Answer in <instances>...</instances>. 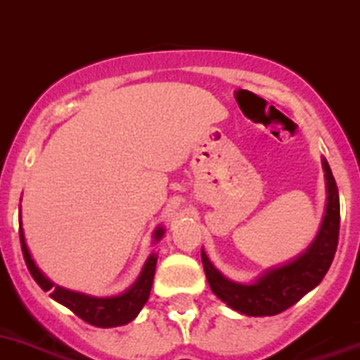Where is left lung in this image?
Segmentation results:
<instances>
[{"instance_id":"1","label":"left lung","mask_w":360,"mask_h":360,"mask_svg":"<svg viewBox=\"0 0 360 360\" xmlns=\"http://www.w3.org/2000/svg\"><path fill=\"white\" fill-rule=\"evenodd\" d=\"M326 179V212L316 232L304 252L282 265L267 269L256 276L252 282L241 283L226 278L217 271L208 259L207 252L201 249L205 274L212 292L231 309L247 316H273L288 307L295 306L302 297L322 282L333 262L340 229V203L337 183L331 174L328 161L322 159Z\"/></svg>"}]
</instances>
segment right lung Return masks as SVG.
I'll return each mask as SVG.
<instances>
[{"instance_id": "1", "label": "right lung", "mask_w": 360, "mask_h": 360, "mask_svg": "<svg viewBox=\"0 0 360 360\" xmlns=\"http://www.w3.org/2000/svg\"><path fill=\"white\" fill-rule=\"evenodd\" d=\"M165 226L159 225L153 231V243L161 241V238L165 236ZM20 241H21V250H23V258H25V264L31 271L32 278L36 280V283L40 285L44 291H51V298L56 300L58 304L65 306L68 309H71L77 316L87 322V324L96 326V328H117V326H124L131 322L135 316L141 313V309L146 304L148 297H150V291H152L153 283V274H155V265H157V255L152 252L148 256L146 264H144L143 271L137 276L131 285H129L126 291L119 292V295H113V297H93V295H86V292L71 291V289H65L62 285H56L54 282H51L49 278L41 273L36 262L32 259L31 250L27 247L25 234H23V229H21L20 223Z\"/></svg>"}]
</instances>
